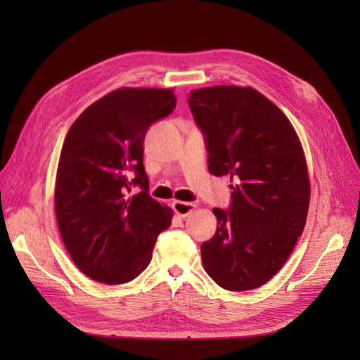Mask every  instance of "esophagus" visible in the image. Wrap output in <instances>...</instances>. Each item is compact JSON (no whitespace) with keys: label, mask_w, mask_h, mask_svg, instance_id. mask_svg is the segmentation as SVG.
<instances>
[{"label":"esophagus","mask_w":360,"mask_h":360,"mask_svg":"<svg viewBox=\"0 0 360 360\" xmlns=\"http://www.w3.org/2000/svg\"><path fill=\"white\" fill-rule=\"evenodd\" d=\"M172 209H174V212H176L179 216L186 217V216H189L195 209H197V205H195L193 202L172 201Z\"/></svg>","instance_id":"obj_1"}]
</instances>
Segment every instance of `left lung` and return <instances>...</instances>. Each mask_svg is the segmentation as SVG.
Here are the masks:
<instances>
[{
  "label": "left lung",
  "instance_id": "left-lung-1",
  "mask_svg": "<svg viewBox=\"0 0 360 360\" xmlns=\"http://www.w3.org/2000/svg\"><path fill=\"white\" fill-rule=\"evenodd\" d=\"M188 102L205 135L209 171L234 181L230 210L213 209L217 228L201 245L204 269L228 291L258 288L285 264L307 224L311 183L300 139L252 86H205Z\"/></svg>",
  "mask_w": 360,
  "mask_h": 360
}]
</instances>
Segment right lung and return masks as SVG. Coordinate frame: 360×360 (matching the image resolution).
<instances>
[{
  "instance_id": "add662e5",
  "label": "right lung",
  "mask_w": 360,
  "mask_h": 360,
  "mask_svg": "<svg viewBox=\"0 0 360 360\" xmlns=\"http://www.w3.org/2000/svg\"><path fill=\"white\" fill-rule=\"evenodd\" d=\"M169 89H117L75 120L64 139L56 179L58 230L84 275L126 284L147 269L172 210L148 195L144 136L171 114ZM132 186L141 192L129 195Z\"/></svg>"
}]
</instances>
